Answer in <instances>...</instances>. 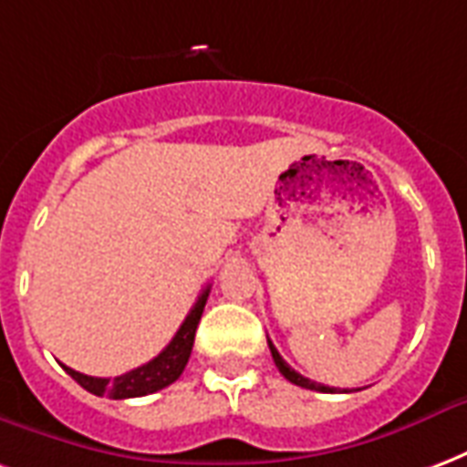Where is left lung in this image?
Here are the masks:
<instances>
[{"label": "left lung", "instance_id": "left-lung-1", "mask_svg": "<svg viewBox=\"0 0 467 467\" xmlns=\"http://www.w3.org/2000/svg\"><path fill=\"white\" fill-rule=\"evenodd\" d=\"M269 351H272V358H275V364H277L279 374L285 376L286 381L296 383V386H302V389H309V391H321V393H331V391H337V389H331V386H324V383L309 381V379H306V376L296 374L295 368H292V366L286 364L285 358L279 357V351H277V348H275V344H272V341H269Z\"/></svg>", "mask_w": 467, "mask_h": 467}]
</instances>
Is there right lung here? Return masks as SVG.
<instances>
[{"label": "right lung", "mask_w": 467, "mask_h": 467, "mask_svg": "<svg viewBox=\"0 0 467 467\" xmlns=\"http://www.w3.org/2000/svg\"><path fill=\"white\" fill-rule=\"evenodd\" d=\"M207 295H210V285L202 289L198 302L192 304V309L181 324V329L175 331L171 344L158 357L150 358L148 364L138 366L133 371L116 376V379H96V376L78 374L74 368L64 366L67 374L93 396H109V399L116 400L138 399V396H148V393H155L165 389V386H171L172 381L181 379L182 368L188 364L190 351H192V344H195V329H198L200 317H202V309H205Z\"/></svg>", "instance_id": "add662e5"}]
</instances>
